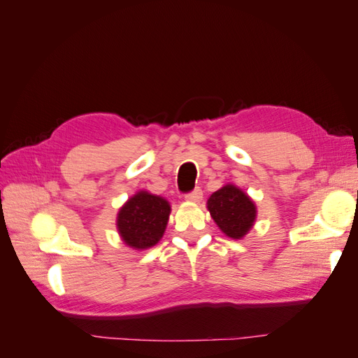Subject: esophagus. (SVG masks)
I'll list each match as a JSON object with an SVG mask.
<instances>
[{
	"label": "esophagus",
	"mask_w": 358,
	"mask_h": 358,
	"mask_svg": "<svg viewBox=\"0 0 358 358\" xmlns=\"http://www.w3.org/2000/svg\"><path fill=\"white\" fill-rule=\"evenodd\" d=\"M201 197H203V191H201L200 188H196L194 191H191V192L185 194V199H187L188 201H194V203L200 201V200H201Z\"/></svg>",
	"instance_id": "1"
}]
</instances>
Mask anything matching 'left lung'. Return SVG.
Listing matches in <instances>:
<instances>
[{"label":"left lung","mask_w":358,"mask_h":358,"mask_svg":"<svg viewBox=\"0 0 358 358\" xmlns=\"http://www.w3.org/2000/svg\"><path fill=\"white\" fill-rule=\"evenodd\" d=\"M208 209L216 225L231 239H242L257 216L252 200L234 185H225L213 192L208 200Z\"/></svg>","instance_id":"obj_1"}]
</instances>
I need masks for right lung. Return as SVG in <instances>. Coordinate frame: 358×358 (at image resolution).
<instances>
[{
	"label": "right lung",
	"mask_w": 358,
	"mask_h": 358,
	"mask_svg": "<svg viewBox=\"0 0 358 358\" xmlns=\"http://www.w3.org/2000/svg\"><path fill=\"white\" fill-rule=\"evenodd\" d=\"M170 215L167 200L146 191L137 192L117 213V230L124 242L136 249H146L159 242Z\"/></svg>",
	"instance_id": "obj_1"
}]
</instances>
